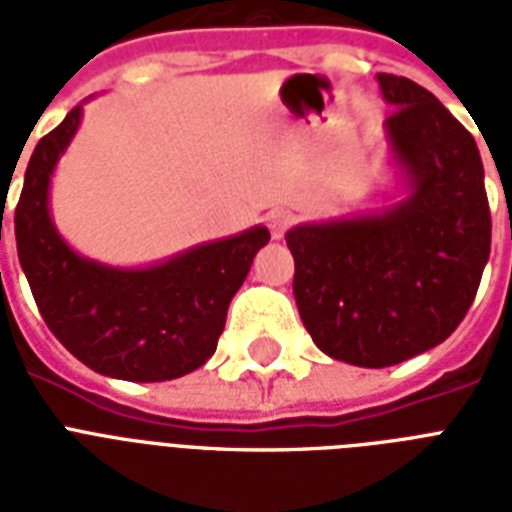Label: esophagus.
<instances>
[{"mask_svg": "<svg viewBox=\"0 0 512 512\" xmlns=\"http://www.w3.org/2000/svg\"><path fill=\"white\" fill-rule=\"evenodd\" d=\"M295 223V217L287 209H276L268 215V228H271L273 239H284V233L289 231V225Z\"/></svg>", "mask_w": 512, "mask_h": 512, "instance_id": "esophagus-1", "label": "esophagus"}]
</instances>
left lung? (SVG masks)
<instances>
[{"label": "left lung", "mask_w": 512, "mask_h": 512, "mask_svg": "<svg viewBox=\"0 0 512 512\" xmlns=\"http://www.w3.org/2000/svg\"><path fill=\"white\" fill-rule=\"evenodd\" d=\"M396 111L385 130L412 196L385 215L297 225V311L327 356L382 369L436 348L476 300L492 249L484 164L473 135L406 76L380 74Z\"/></svg>", "instance_id": "1"}]
</instances>
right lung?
<instances>
[{
  "instance_id": "obj_1",
  "label": "right lung",
  "mask_w": 512,
  "mask_h": 512,
  "mask_svg": "<svg viewBox=\"0 0 512 512\" xmlns=\"http://www.w3.org/2000/svg\"><path fill=\"white\" fill-rule=\"evenodd\" d=\"M82 119L76 106L36 143L15 207L18 260L44 324L84 366L130 382L199 369L223 335L231 297L271 233L252 228L146 271H114L74 255L47 212L58 156Z\"/></svg>"
}]
</instances>
